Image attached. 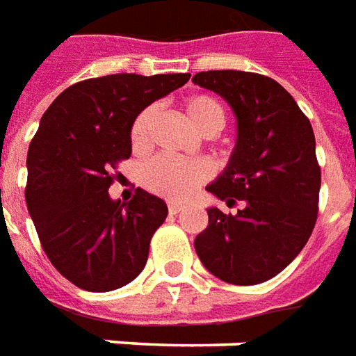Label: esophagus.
Segmentation results:
<instances>
[{
    "mask_svg": "<svg viewBox=\"0 0 356 356\" xmlns=\"http://www.w3.org/2000/svg\"><path fill=\"white\" fill-rule=\"evenodd\" d=\"M168 209H170L171 215H175V213H179L183 209V204H179V202H170V204H168Z\"/></svg>",
    "mask_w": 356,
    "mask_h": 356,
    "instance_id": "obj_1",
    "label": "esophagus"
}]
</instances>
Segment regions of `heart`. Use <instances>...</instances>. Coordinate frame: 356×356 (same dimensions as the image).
<instances>
[{
    "instance_id": "obj_1",
    "label": "heart",
    "mask_w": 356,
    "mask_h": 356,
    "mask_svg": "<svg viewBox=\"0 0 356 356\" xmlns=\"http://www.w3.org/2000/svg\"><path fill=\"white\" fill-rule=\"evenodd\" d=\"M186 117L191 124L204 136H215L225 128V107L211 96L188 97L185 104ZM154 107H147L139 113L131 124L130 139L134 149H143L149 141ZM209 177L207 165L202 162H179L168 156L152 158L141 170V183L149 191L168 196V198H188L202 183Z\"/></svg>"
}]
</instances>
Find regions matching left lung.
<instances>
[{
  "label": "left lung",
  "instance_id": "1",
  "mask_svg": "<svg viewBox=\"0 0 356 356\" xmlns=\"http://www.w3.org/2000/svg\"><path fill=\"white\" fill-rule=\"evenodd\" d=\"M192 83L225 99L238 122L228 165L205 191L239 202L238 213L209 207L194 239L202 264L220 281L257 285L283 272L317 220L321 168L312 122L289 92L249 71H202Z\"/></svg>",
  "mask_w": 356,
  "mask_h": 356
}]
</instances>
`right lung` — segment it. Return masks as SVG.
<instances>
[{"mask_svg": "<svg viewBox=\"0 0 356 356\" xmlns=\"http://www.w3.org/2000/svg\"><path fill=\"white\" fill-rule=\"evenodd\" d=\"M191 73H118L65 88L44 111L28 149L26 204L43 251L65 279L90 292L128 285L143 272L168 205L138 188L109 196L111 170L130 158L134 120Z\"/></svg>", "mask_w": 356, "mask_h": 356, "instance_id": "1", "label": "right lung"}]
</instances>
